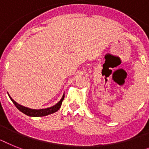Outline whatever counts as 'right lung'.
Masks as SVG:
<instances>
[{"label": "right lung", "mask_w": 149, "mask_h": 149, "mask_svg": "<svg viewBox=\"0 0 149 149\" xmlns=\"http://www.w3.org/2000/svg\"><path fill=\"white\" fill-rule=\"evenodd\" d=\"M8 95L10 97V98L11 99V101L15 104V106L17 107V109L19 111H20L23 113H25L26 115H27V116H29V117H43V116H47L48 114L54 113V112H56V111H57L60 109V107H61V104H62V102H63V98H64V95H63L62 98L61 99V101L58 103L56 104L55 105L52 106L51 107H47V108H44V109L36 110L31 109V108H28V107L19 104L18 103L15 102L14 100H13V98H11L10 95Z\"/></svg>", "instance_id": "add662e5"}]
</instances>
